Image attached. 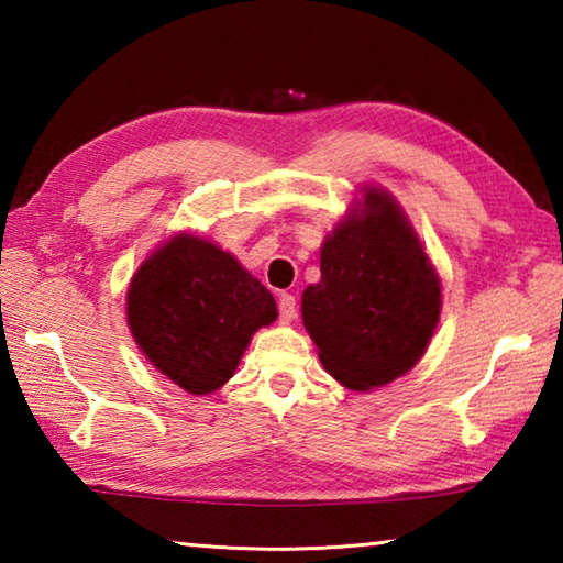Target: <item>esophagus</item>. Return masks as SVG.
<instances>
[{
    "mask_svg": "<svg viewBox=\"0 0 563 563\" xmlns=\"http://www.w3.org/2000/svg\"><path fill=\"white\" fill-rule=\"evenodd\" d=\"M278 310H280L283 322H292L295 318H298V302H295V295L283 292L278 298Z\"/></svg>",
    "mask_w": 563,
    "mask_h": 563,
    "instance_id": "1",
    "label": "esophagus"
}]
</instances>
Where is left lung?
<instances>
[{
	"instance_id": "1",
	"label": "left lung",
	"mask_w": 563,
	"mask_h": 563,
	"mask_svg": "<svg viewBox=\"0 0 563 563\" xmlns=\"http://www.w3.org/2000/svg\"><path fill=\"white\" fill-rule=\"evenodd\" d=\"M302 325L325 373L367 393L407 375L442 312L440 273L389 190L365 184L320 247L302 290Z\"/></svg>"
}]
</instances>
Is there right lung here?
Returning <instances> with one entry per match:
<instances>
[{
  "label": "right lung",
  "instance_id": "right-lung-1",
  "mask_svg": "<svg viewBox=\"0 0 563 563\" xmlns=\"http://www.w3.org/2000/svg\"><path fill=\"white\" fill-rule=\"evenodd\" d=\"M278 320L265 285L233 253L180 231L133 273L126 322L144 357L190 395H211L233 377L251 338Z\"/></svg>",
  "mask_w": 563,
  "mask_h": 563
}]
</instances>
